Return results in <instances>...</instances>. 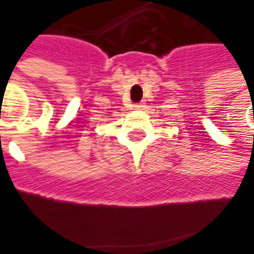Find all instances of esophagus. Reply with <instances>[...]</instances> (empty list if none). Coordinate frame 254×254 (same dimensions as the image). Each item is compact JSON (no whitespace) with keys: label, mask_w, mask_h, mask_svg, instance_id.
Masks as SVG:
<instances>
[{"label":"esophagus","mask_w":254,"mask_h":254,"mask_svg":"<svg viewBox=\"0 0 254 254\" xmlns=\"http://www.w3.org/2000/svg\"><path fill=\"white\" fill-rule=\"evenodd\" d=\"M134 107H137V109H141V107H144V106H142L141 103H138V104H135Z\"/></svg>","instance_id":"obj_1"}]
</instances>
